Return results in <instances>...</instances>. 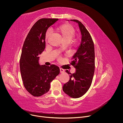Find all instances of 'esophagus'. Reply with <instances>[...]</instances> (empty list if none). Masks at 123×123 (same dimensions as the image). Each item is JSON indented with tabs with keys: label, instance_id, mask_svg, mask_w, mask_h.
Listing matches in <instances>:
<instances>
[{
	"label": "esophagus",
	"instance_id": "1",
	"mask_svg": "<svg viewBox=\"0 0 123 123\" xmlns=\"http://www.w3.org/2000/svg\"><path fill=\"white\" fill-rule=\"evenodd\" d=\"M60 72H61V73H63V72H64V70L63 69H62L60 68Z\"/></svg>",
	"mask_w": 123,
	"mask_h": 123
}]
</instances>
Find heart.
Listing matches in <instances>:
<instances>
[{
	"instance_id": "heart-1",
	"label": "heart",
	"mask_w": 123,
	"mask_h": 123,
	"mask_svg": "<svg viewBox=\"0 0 123 123\" xmlns=\"http://www.w3.org/2000/svg\"><path fill=\"white\" fill-rule=\"evenodd\" d=\"M75 29L73 26L69 24H64L59 26L56 30L57 35L61 38L63 43H69L72 41L75 35ZM49 37V34L47 33L46 35V43ZM77 43L78 41H76Z\"/></svg>"
}]
</instances>
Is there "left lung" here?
<instances>
[{"instance_id": "1", "label": "left lung", "mask_w": 123, "mask_h": 123, "mask_svg": "<svg viewBox=\"0 0 123 123\" xmlns=\"http://www.w3.org/2000/svg\"><path fill=\"white\" fill-rule=\"evenodd\" d=\"M70 20L79 25L81 38L70 63L76 69L75 72L71 74L66 70L70 75V80L63 85L62 89L71 98H79L87 92L92 81L95 71V49L91 35L84 25L79 20Z\"/></svg>"}]
</instances>
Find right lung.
I'll return each instance as SVG.
<instances>
[{
    "instance_id": "obj_1",
    "label": "right lung",
    "mask_w": 123,
    "mask_h": 123,
    "mask_svg": "<svg viewBox=\"0 0 123 123\" xmlns=\"http://www.w3.org/2000/svg\"><path fill=\"white\" fill-rule=\"evenodd\" d=\"M59 19L42 18L31 28L24 42L20 59V69L24 87L35 97H40L50 89V83L60 73L59 68L40 65L39 56L45 48L48 28Z\"/></svg>"
}]
</instances>
